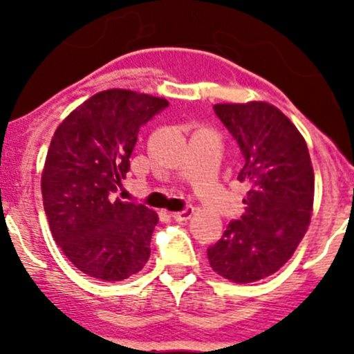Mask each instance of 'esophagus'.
Instances as JSON below:
<instances>
[{"instance_id":"obj_1","label":"esophagus","mask_w":354,"mask_h":354,"mask_svg":"<svg viewBox=\"0 0 354 354\" xmlns=\"http://www.w3.org/2000/svg\"><path fill=\"white\" fill-rule=\"evenodd\" d=\"M192 214H193V207H186V209H183V211H177V212H171V218H174L175 221H186V220H189V218H192Z\"/></svg>"}]
</instances>
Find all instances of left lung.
<instances>
[{
	"label": "left lung",
	"instance_id": "8db88e82",
	"mask_svg": "<svg viewBox=\"0 0 354 354\" xmlns=\"http://www.w3.org/2000/svg\"><path fill=\"white\" fill-rule=\"evenodd\" d=\"M216 117L239 145L245 214L207 248L209 264L230 282L270 277L292 257L314 205L310 154L292 122L268 102L216 104Z\"/></svg>",
	"mask_w": 354,
	"mask_h": 354
}]
</instances>
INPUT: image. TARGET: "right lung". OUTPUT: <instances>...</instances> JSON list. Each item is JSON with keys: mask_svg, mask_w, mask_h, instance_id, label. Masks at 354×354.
<instances>
[{"mask_svg": "<svg viewBox=\"0 0 354 354\" xmlns=\"http://www.w3.org/2000/svg\"><path fill=\"white\" fill-rule=\"evenodd\" d=\"M167 106L161 97L106 90L74 109L53 136L44 211L56 245L88 277L118 282L149 261L158 214L113 193L129 171L140 127Z\"/></svg>", "mask_w": 354, "mask_h": 354, "instance_id": "add662e5", "label": "right lung"}]
</instances>
